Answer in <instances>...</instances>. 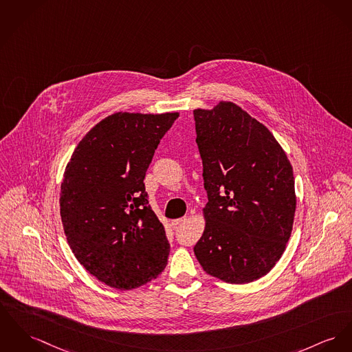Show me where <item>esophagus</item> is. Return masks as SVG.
<instances>
[{"label":"esophagus","mask_w":352,"mask_h":352,"mask_svg":"<svg viewBox=\"0 0 352 352\" xmlns=\"http://www.w3.org/2000/svg\"><path fill=\"white\" fill-rule=\"evenodd\" d=\"M186 217H182V219H176V220H172L170 221V226H172V228H179L182 224H184L186 223Z\"/></svg>","instance_id":"1"}]
</instances>
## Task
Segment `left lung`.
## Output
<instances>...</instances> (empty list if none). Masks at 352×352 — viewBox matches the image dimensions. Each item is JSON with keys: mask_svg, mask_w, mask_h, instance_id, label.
I'll use <instances>...</instances> for the list:
<instances>
[{"mask_svg": "<svg viewBox=\"0 0 352 352\" xmlns=\"http://www.w3.org/2000/svg\"><path fill=\"white\" fill-rule=\"evenodd\" d=\"M193 116L208 195L195 255L220 280H258L279 261L291 236L292 165L267 126L231 101L195 109Z\"/></svg>", "mask_w": 352, "mask_h": 352, "instance_id": "8db88e82", "label": "left lung"}]
</instances>
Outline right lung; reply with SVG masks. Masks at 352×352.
I'll use <instances>...</instances> for the list:
<instances>
[{"label": "right lung", "instance_id": "1", "mask_svg": "<svg viewBox=\"0 0 352 352\" xmlns=\"http://www.w3.org/2000/svg\"><path fill=\"white\" fill-rule=\"evenodd\" d=\"M177 112H118L82 138L65 168L60 214L72 252L98 280L133 289L165 268L169 243L144 177Z\"/></svg>", "mask_w": 352, "mask_h": 352}]
</instances>
